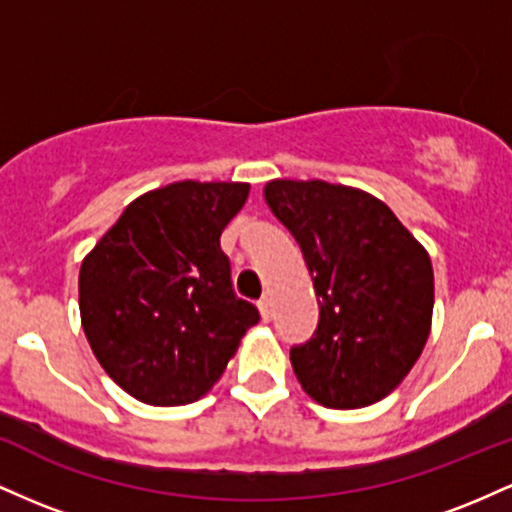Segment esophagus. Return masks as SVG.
<instances>
[{"label": "esophagus", "mask_w": 512, "mask_h": 512, "mask_svg": "<svg viewBox=\"0 0 512 512\" xmlns=\"http://www.w3.org/2000/svg\"><path fill=\"white\" fill-rule=\"evenodd\" d=\"M257 308H260V315H262V320L264 322H269L272 320V315H274V308H272V298H260V303H257Z\"/></svg>", "instance_id": "34e87169"}]
</instances>
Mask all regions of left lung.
I'll return each mask as SVG.
<instances>
[{"label":"left lung","mask_w":512,"mask_h":512,"mask_svg":"<svg viewBox=\"0 0 512 512\" xmlns=\"http://www.w3.org/2000/svg\"><path fill=\"white\" fill-rule=\"evenodd\" d=\"M264 199L301 245L320 305L313 337L291 346L298 383L330 409L380 402L407 378L431 332V257L363 190L272 180Z\"/></svg>","instance_id":"obj_1"}]
</instances>
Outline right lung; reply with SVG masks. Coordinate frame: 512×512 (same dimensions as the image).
<instances>
[{"label":"right lung","instance_id":"1","mask_svg":"<svg viewBox=\"0 0 512 512\" xmlns=\"http://www.w3.org/2000/svg\"><path fill=\"white\" fill-rule=\"evenodd\" d=\"M248 182L182 180L134 199L81 262V325L122 390L154 407L204 397L260 322L221 250Z\"/></svg>","mask_w":512,"mask_h":512}]
</instances>
